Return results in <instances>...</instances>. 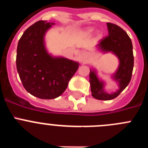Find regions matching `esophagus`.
Masks as SVG:
<instances>
[{"label":"esophagus","mask_w":148,"mask_h":148,"mask_svg":"<svg viewBox=\"0 0 148 148\" xmlns=\"http://www.w3.org/2000/svg\"><path fill=\"white\" fill-rule=\"evenodd\" d=\"M89 59V56L87 53H82L80 56V61L82 63H84Z\"/></svg>","instance_id":"1"}]
</instances>
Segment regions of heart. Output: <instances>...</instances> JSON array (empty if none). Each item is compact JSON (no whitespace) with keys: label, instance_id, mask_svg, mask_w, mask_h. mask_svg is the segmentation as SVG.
Listing matches in <instances>:
<instances>
[{"label":"heart","instance_id":"obj_1","mask_svg":"<svg viewBox=\"0 0 148 148\" xmlns=\"http://www.w3.org/2000/svg\"><path fill=\"white\" fill-rule=\"evenodd\" d=\"M93 32V29H88L87 30V32L88 34H90L92 33V32Z\"/></svg>","mask_w":148,"mask_h":148}]
</instances>
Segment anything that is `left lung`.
<instances>
[{
	"label": "left lung",
	"instance_id": "1",
	"mask_svg": "<svg viewBox=\"0 0 148 148\" xmlns=\"http://www.w3.org/2000/svg\"><path fill=\"white\" fill-rule=\"evenodd\" d=\"M107 26L108 35L99 40L96 48L104 53H112L118 58L119 64L116 71L111 75V78L118 84L119 89L111 93L106 92L104 90L105 82L98 77L96 70L90 69L92 95L98 100L115 99L126 88L131 79L134 63L133 44L127 32L113 23H107Z\"/></svg>",
	"mask_w": 148,
	"mask_h": 148
}]
</instances>
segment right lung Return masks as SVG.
I'll return each mask as SVG.
<instances>
[{"instance_id":"obj_1","label":"right lung","mask_w":148,"mask_h":148,"mask_svg":"<svg viewBox=\"0 0 148 148\" xmlns=\"http://www.w3.org/2000/svg\"><path fill=\"white\" fill-rule=\"evenodd\" d=\"M55 23L39 21L23 32L17 47L18 75L29 93L53 99L64 92L79 63L48 53L45 35Z\"/></svg>"}]
</instances>
